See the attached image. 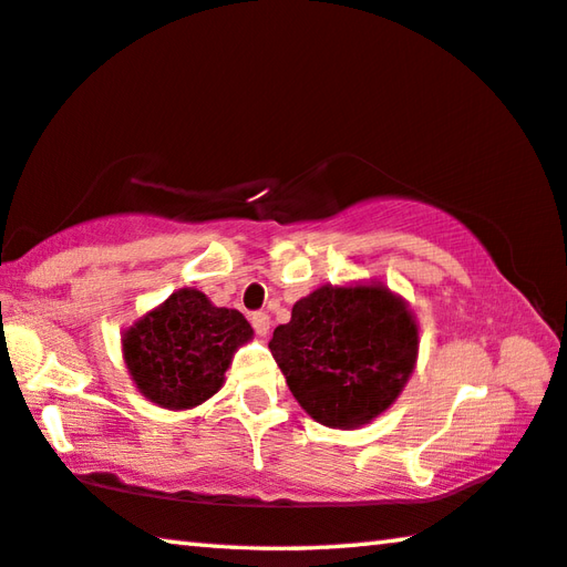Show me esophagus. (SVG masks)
Returning a JSON list of instances; mask_svg holds the SVG:
<instances>
[{"instance_id": "obj_1", "label": "esophagus", "mask_w": 567, "mask_h": 567, "mask_svg": "<svg viewBox=\"0 0 567 567\" xmlns=\"http://www.w3.org/2000/svg\"><path fill=\"white\" fill-rule=\"evenodd\" d=\"M251 328H255V332H257V336H267V332H269V326H272V322H269V316H267V312H251Z\"/></svg>"}]
</instances>
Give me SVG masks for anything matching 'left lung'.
<instances>
[{"mask_svg":"<svg viewBox=\"0 0 567 567\" xmlns=\"http://www.w3.org/2000/svg\"><path fill=\"white\" fill-rule=\"evenodd\" d=\"M292 396L322 426L355 429L399 399L419 355L409 302L381 282L322 285L269 340Z\"/></svg>","mask_w":567,"mask_h":567,"instance_id":"obj_1","label":"left lung"}]
</instances>
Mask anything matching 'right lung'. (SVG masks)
<instances>
[{
    "label": "right lung",
    "mask_w": 567,
    "mask_h": 567,
    "mask_svg": "<svg viewBox=\"0 0 567 567\" xmlns=\"http://www.w3.org/2000/svg\"><path fill=\"white\" fill-rule=\"evenodd\" d=\"M251 332L239 310L217 308L204 292L184 287L123 332V361L156 406L194 409L221 389L231 358Z\"/></svg>",
    "instance_id": "right-lung-1"
}]
</instances>
